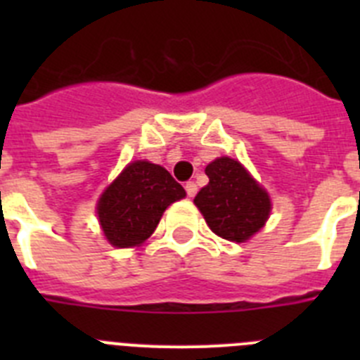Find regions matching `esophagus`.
<instances>
[{
    "label": "esophagus",
    "instance_id": "34e87169",
    "mask_svg": "<svg viewBox=\"0 0 360 360\" xmlns=\"http://www.w3.org/2000/svg\"><path fill=\"white\" fill-rule=\"evenodd\" d=\"M196 191H198V186H196L195 182H187V184H186V193H187V196H191V198H193V196L196 195Z\"/></svg>",
    "mask_w": 360,
    "mask_h": 360
}]
</instances>
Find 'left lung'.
<instances>
[{"mask_svg": "<svg viewBox=\"0 0 360 360\" xmlns=\"http://www.w3.org/2000/svg\"><path fill=\"white\" fill-rule=\"evenodd\" d=\"M209 184L195 196L211 231L224 240L245 241L265 225L270 198L240 162L224 157L205 167Z\"/></svg>", "mask_w": 360, "mask_h": 360, "instance_id": "1", "label": "left lung"}]
</instances>
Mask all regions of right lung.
<instances>
[{
  "instance_id": "right-lung-1",
  "label": "right lung",
  "mask_w": 360,
  "mask_h": 360,
  "mask_svg": "<svg viewBox=\"0 0 360 360\" xmlns=\"http://www.w3.org/2000/svg\"><path fill=\"white\" fill-rule=\"evenodd\" d=\"M186 191L162 165L133 162L103 193L97 214L104 236L119 249L148 240L162 214Z\"/></svg>"
}]
</instances>
